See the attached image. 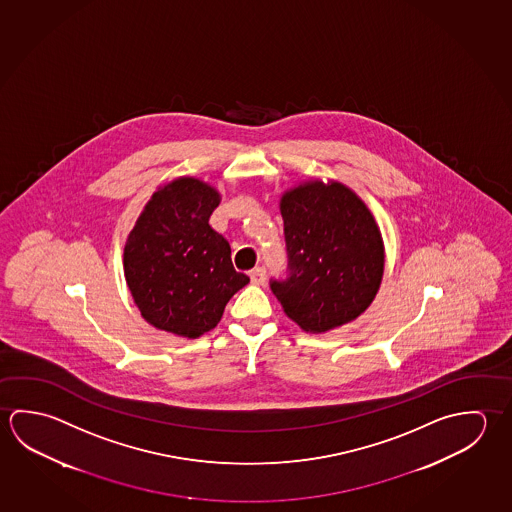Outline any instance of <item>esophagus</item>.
I'll list each match as a JSON object with an SVG mask.
<instances>
[{
	"instance_id": "1",
	"label": "esophagus",
	"mask_w": 512,
	"mask_h": 512,
	"mask_svg": "<svg viewBox=\"0 0 512 512\" xmlns=\"http://www.w3.org/2000/svg\"><path fill=\"white\" fill-rule=\"evenodd\" d=\"M250 280H252L253 284H257V286H262V284L266 282V269H252V271H250Z\"/></svg>"
}]
</instances>
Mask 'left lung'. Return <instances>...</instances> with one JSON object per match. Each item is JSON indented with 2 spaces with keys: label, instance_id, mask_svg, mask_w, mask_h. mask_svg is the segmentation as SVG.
Returning <instances> with one entry per match:
<instances>
[{
  "label": "left lung",
  "instance_id": "left-lung-1",
  "mask_svg": "<svg viewBox=\"0 0 512 512\" xmlns=\"http://www.w3.org/2000/svg\"><path fill=\"white\" fill-rule=\"evenodd\" d=\"M287 269L269 287L304 331L356 320L376 296L385 253L374 217L341 183H304L280 201Z\"/></svg>",
  "mask_w": 512,
  "mask_h": 512
}]
</instances>
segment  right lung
<instances>
[{
  "label": "right lung",
  "mask_w": 512,
  "mask_h": 512,
  "mask_svg": "<svg viewBox=\"0 0 512 512\" xmlns=\"http://www.w3.org/2000/svg\"><path fill=\"white\" fill-rule=\"evenodd\" d=\"M219 194L180 178L154 192L124 250L127 286L156 329L198 338L216 327L232 296L250 282L235 271L232 250L208 219Z\"/></svg>",
  "instance_id": "right-lung-1"
}]
</instances>
